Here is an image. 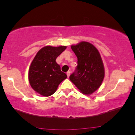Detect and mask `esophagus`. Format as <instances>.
I'll return each instance as SVG.
<instances>
[{"label":"esophagus","instance_id":"esophagus-1","mask_svg":"<svg viewBox=\"0 0 135 135\" xmlns=\"http://www.w3.org/2000/svg\"><path fill=\"white\" fill-rule=\"evenodd\" d=\"M66 75H67V77H70V72L69 71V72H66Z\"/></svg>","mask_w":135,"mask_h":135}]
</instances>
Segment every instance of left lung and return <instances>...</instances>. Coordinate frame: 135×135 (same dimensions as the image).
I'll use <instances>...</instances> for the list:
<instances>
[{
	"label": "left lung",
	"mask_w": 135,
	"mask_h": 135,
	"mask_svg": "<svg viewBox=\"0 0 135 135\" xmlns=\"http://www.w3.org/2000/svg\"><path fill=\"white\" fill-rule=\"evenodd\" d=\"M71 48L77 57L78 65L70 80L80 92L90 95L99 88L104 78V66L100 53L87 41L72 45Z\"/></svg>",
	"instance_id": "1"
}]
</instances>
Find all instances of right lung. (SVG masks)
Wrapping results in <instances>:
<instances>
[{"mask_svg": "<svg viewBox=\"0 0 135 135\" xmlns=\"http://www.w3.org/2000/svg\"><path fill=\"white\" fill-rule=\"evenodd\" d=\"M66 48V46H46L40 49L31 63L28 79L35 91L45 97L53 94L59 84L66 79L60 66L56 62V58Z\"/></svg>", "mask_w": 135, "mask_h": 135, "instance_id": "right-lung-1", "label": "right lung"}]
</instances>
